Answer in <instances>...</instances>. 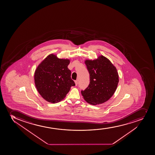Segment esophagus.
I'll return each instance as SVG.
<instances>
[{"instance_id":"obj_1","label":"esophagus","mask_w":155,"mask_h":155,"mask_svg":"<svg viewBox=\"0 0 155 155\" xmlns=\"http://www.w3.org/2000/svg\"><path fill=\"white\" fill-rule=\"evenodd\" d=\"M75 85H76V86H77V84H78V80H76V81H75Z\"/></svg>"}]
</instances>
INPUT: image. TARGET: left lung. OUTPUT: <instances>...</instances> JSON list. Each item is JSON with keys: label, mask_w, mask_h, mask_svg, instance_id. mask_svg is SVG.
Here are the masks:
<instances>
[{"label": "left lung", "mask_w": 155, "mask_h": 155, "mask_svg": "<svg viewBox=\"0 0 155 155\" xmlns=\"http://www.w3.org/2000/svg\"><path fill=\"white\" fill-rule=\"evenodd\" d=\"M90 74L88 87L81 91L83 98L87 103L98 105L109 100L115 93L119 82L116 67L102 55L94 60L84 61Z\"/></svg>", "instance_id": "8db88e82"}]
</instances>
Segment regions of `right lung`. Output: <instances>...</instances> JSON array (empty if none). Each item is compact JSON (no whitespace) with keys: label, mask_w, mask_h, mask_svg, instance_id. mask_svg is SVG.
Wrapping results in <instances>:
<instances>
[{"label":"right lung","mask_w":155,"mask_h":155,"mask_svg":"<svg viewBox=\"0 0 155 155\" xmlns=\"http://www.w3.org/2000/svg\"><path fill=\"white\" fill-rule=\"evenodd\" d=\"M70 59H60L51 54L37 67L34 82L37 91L45 100L55 103L65 98L75 85L68 68Z\"/></svg>","instance_id":"1"}]
</instances>
